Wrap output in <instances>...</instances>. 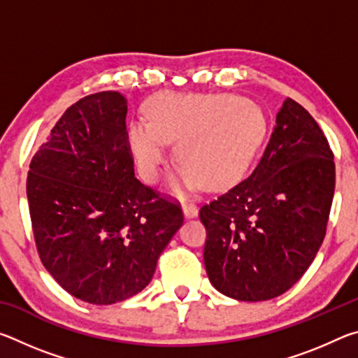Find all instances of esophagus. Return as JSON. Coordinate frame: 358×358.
Listing matches in <instances>:
<instances>
[{
    "instance_id": "obj_1",
    "label": "esophagus",
    "mask_w": 358,
    "mask_h": 358,
    "mask_svg": "<svg viewBox=\"0 0 358 358\" xmlns=\"http://www.w3.org/2000/svg\"><path fill=\"white\" fill-rule=\"evenodd\" d=\"M183 215H185V217H187V220H189V217H196L199 215V208L196 207V203L185 202L183 203Z\"/></svg>"
}]
</instances>
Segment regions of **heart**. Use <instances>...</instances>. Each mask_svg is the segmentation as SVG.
<instances>
[{
	"label": "heart",
	"instance_id": "obj_1",
	"mask_svg": "<svg viewBox=\"0 0 358 358\" xmlns=\"http://www.w3.org/2000/svg\"><path fill=\"white\" fill-rule=\"evenodd\" d=\"M148 121H132L128 142L147 181L164 171L167 143L177 141L183 162L173 186L221 189L237 181L250 166L265 136L257 104L232 94H159L150 102Z\"/></svg>",
	"mask_w": 358,
	"mask_h": 358
}]
</instances>
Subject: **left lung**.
<instances>
[{"instance_id": "8db88e82", "label": "left lung", "mask_w": 358, "mask_h": 358, "mask_svg": "<svg viewBox=\"0 0 358 358\" xmlns=\"http://www.w3.org/2000/svg\"><path fill=\"white\" fill-rule=\"evenodd\" d=\"M333 192L330 145L311 115L287 98L252 173L201 208L210 282L241 301L286 292L322 245Z\"/></svg>"}]
</instances>
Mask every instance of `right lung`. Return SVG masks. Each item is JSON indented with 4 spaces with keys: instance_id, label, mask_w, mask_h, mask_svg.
<instances>
[{
    "instance_id": "add662e5",
    "label": "right lung",
    "mask_w": 358,
    "mask_h": 358,
    "mask_svg": "<svg viewBox=\"0 0 358 358\" xmlns=\"http://www.w3.org/2000/svg\"><path fill=\"white\" fill-rule=\"evenodd\" d=\"M126 113L118 92L76 102L33 156L27 178L42 264L66 292L93 305L147 287L183 224L178 203L136 178Z\"/></svg>"
}]
</instances>
